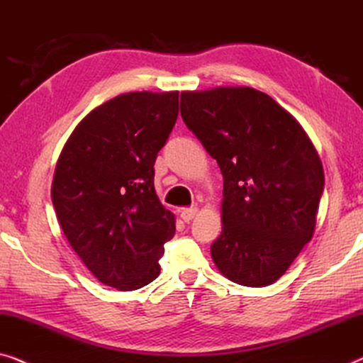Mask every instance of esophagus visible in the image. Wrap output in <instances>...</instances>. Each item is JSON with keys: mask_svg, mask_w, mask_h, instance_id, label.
<instances>
[{"mask_svg": "<svg viewBox=\"0 0 363 363\" xmlns=\"http://www.w3.org/2000/svg\"><path fill=\"white\" fill-rule=\"evenodd\" d=\"M196 213H197V207H186L181 211V218L184 222H189L196 217Z\"/></svg>", "mask_w": 363, "mask_h": 363, "instance_id": "1", "label": "esophagus"}]
</instances>
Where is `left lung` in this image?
Listing matches in <instances>:
<instances>
[{"mask_svg": "<svg viewBox=\"0 0 363 363\" xmlns=\"http://www.w3.org/2000/svg\"><path fill=\"white\" fill-rule=\"evenodd\" d=\"M181 115L223 176L213 263L242 286L274 283L313 238L324 191L314 145L293 115L250 86L182 91Z\"/></svg>", "mask_w": 363, "mask_h": 363, "instance_id": "8db88e82", "label": "left lung"}]
</instances>
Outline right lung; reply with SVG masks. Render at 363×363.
Masks as SVG:
<instances>
[{
    "label": "right lung",
    "instance_id": "right-lung-1",
    "mask_svg": "<svg viewBox=\"0 0 363 363\" xmlns=\"http://www.w3.org/2000/svg\"><path fill=\"white\" fill-rule=\"evenodd\" d=\"M179 91H131L75 126L55 166L52 203L70 247L100 283L140 289L160 277L176 220L155 191V162Z\"/></svg>",
    "mask_w": 363,
    "mask_h": 363
}]
</instances>
